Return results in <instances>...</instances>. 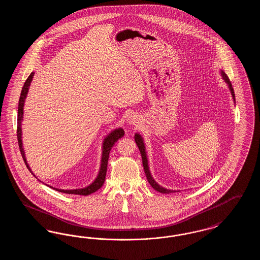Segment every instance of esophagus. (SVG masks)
<instances>
[{
  "mask_svg": "<svg viewBox=\"0 0 260 260\" xmlns=\"http://www.w3.org/2000/svg\"><path fill=\"white\" fill-rule=\"evenodd\" d=\"M127 121H128V124H133V125H137V124H140L139 118H138V116L136 115V114H132V115L128 117Z\"/></svg>",
  "mask_w": 260,
  "mask_h": 260,
  "instance_id": "obj_1",
  "label": "esophagus"
}]
</instances>
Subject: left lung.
I'll return each mask as SVG.
<instances>
[{
  "label": "left lung",
  "mask_w": 260,
  "mask_h": 260,
  "mask_svg": "<svg viewBox=\"0 0 260 260\" xmlns=\"http://www.w3.org/2000/svg\"><path fill=\"white\" fill-rule=\"evenodd\" d=\"M221 74H222L224 81L228 84L229 88H230V90H231L233 99L235 100V93H234V89H233V87H232V84H231L230 80L228 79L227 75L225 74L223 71L221 72ZM135 139H136V144H137V146H138V148H139L141 157H142V164H143V168H144V173H145V175H146V177H147V180H148L150 185L152 186L155 190H157L158 192L162 193V194H169V193L176 192V191H173V190H169V189L162 188V187L159 185L158 183H156V181L153 179V177L151 176V173L149 172L148 161H147V157H146V152H145V146H144V143H143V139H142L141 136L138 135V134H136Z\"/></svg>",
  "instance_id": "8db88e82"
}]
</instances>
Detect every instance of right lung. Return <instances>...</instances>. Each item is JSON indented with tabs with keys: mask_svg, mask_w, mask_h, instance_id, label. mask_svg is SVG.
Wrapping results in <instances>:
<instances>
[{
	"mask_svg": "<svg viewBox=\"0 0 260 260\" xmlns=\"http://www.w3.org/2000/svg\"><path fill=\"white\" fill-rule=\"evenodd\" d=\"M34 72H32L29 75V77L27 78V80L25 81L24 86L22 87L21 93H20V98L18 101V113H17V131H16V135H17V141H18V146L19 150L21 153V156L23 158L25 161V165L27 167V169L30 171V173L34 175V173H32L31 169L29 168L27 161L25 159L24 150L22 147V140H21V121L23 118V106H24L25 99L28 92V89L30 87V84L33 80V76ZM124 135V129L123 128H117L115 131H113L109 136L104 139L103 141V152H102V159H101V167L99 170V175L96 177V179L90 184V185L85 187L83 189H75V190H62V189H57V188H53L54 190L65 193V194H75V195H83V196H87L95 191H98L99 188H101L104 181H105V176L107 173V164H108V159H109V153L111 151L112 147L114 146V144L118 141V139H120L121 137H123ZM35 176V175H34ZM52 188V187H51Z\"/></svg>",
	"mask_w": 260,
	"mask_h": 260,
	"instance_id": "right-lung-1",
	"label": "right lung"
}]
</instances>
